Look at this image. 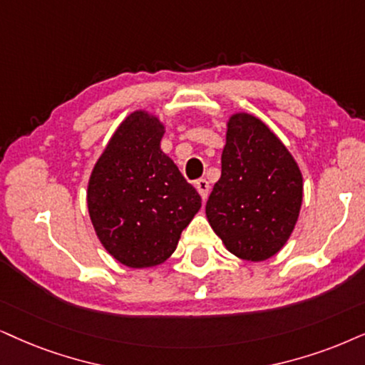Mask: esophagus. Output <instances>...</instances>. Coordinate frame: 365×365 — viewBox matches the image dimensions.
I'll use <instances>...</instances> for the list:
<instances>
[{
    "label": "esophagus",
    "instance_id": "34e87169",
    "mask_svg": "<svg viewBox=\"0 0 365 365\" xmlns=\"http://www.w3.org/2000/svg\"><path fill=\"white\" fill-rule=\"evenodd\" d=\"M195 188H197V190H198V193H200L202 200H205V198L209 197L210 185H209V182H207L205 178H200V180H197V182H195Z\"/></svg>",
    "mask_w": 365,
    "mask_h": 365
}]
</instances>
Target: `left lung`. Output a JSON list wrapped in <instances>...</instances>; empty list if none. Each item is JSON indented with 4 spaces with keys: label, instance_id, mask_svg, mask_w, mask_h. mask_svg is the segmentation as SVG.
<instances>
[{
    "label": "left lung",
    "instance_id": "1",
    "mask_svg": "<svg viewBox=\"0 0 365 365\" xmlns=\"http://www.w3.org/2000/svg\"><path fill=\"white\" fill-rule=\"evenodd\" d=\"M303 178L286 146L251 114L227 123L222 173L205 205L214 232L246 261L274 256L292 236Z\"/></svg>",
    "mask_w": 365,
    "mask_h": 365
}]
</instances>
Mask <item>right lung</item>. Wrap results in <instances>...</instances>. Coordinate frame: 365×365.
Returning <instances> with one entry per match:
<instances>
[{
  "mask_svg": "<svg viewBox=\"0 0 365 365\" xmlns=\"http://www.w3.org/2000/svg\"><path fill=\"white\" fill-rule=\"evenodd\" d=\"M165 128L136 110L116 129L92 170L87 207L106 251L129 267L167 261L202 205L195 188L160 148Z\"/></svg>",
  "mask_w": 365,
  "mask_h": 365,
  "instance_id": "add662e5",
  "label": "right lung"
}]
</instances>
